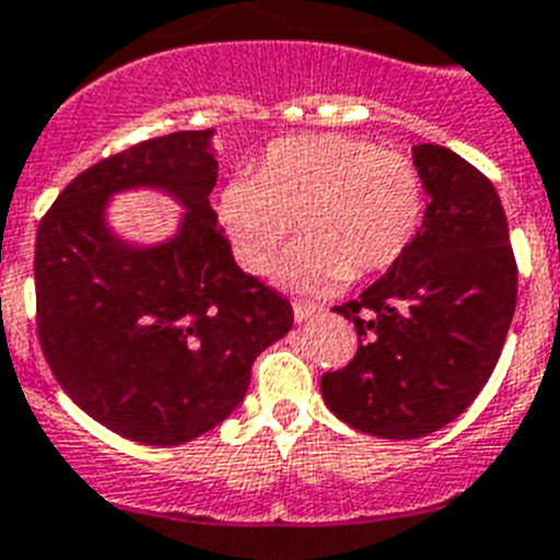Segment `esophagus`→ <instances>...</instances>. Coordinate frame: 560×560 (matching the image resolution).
Listing matches in <instances>:
<instances>
[{"mask_svg":"<svg viewBox=\"0 0 560 560\" xmlns=\"http://www.w3.org/2000/svg\"><path fill=\"white\" fill-rule=\"evenodd\" d=\"M322 314V307L314 305V302H305V300H296L294 302V319L296 322H307L314 319V316Z\"/></svg>","mask_w":560,"mask_h":560,"instance_id":"obj_1","label":"esophagus"}]
</instances>
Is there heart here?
Masks as SVG:
<instances>
[{
	"label": "heart",
	"instance_id": "heart-1",
	"mask_svg": "<svg viewBox=\"0 0 560 560\" xmlns=\"http://www.w3.org/2000/svg\"><path fill=\"white\" fill-rule=\"evenodd\" d=\"M219 217L241 266L266 275L291 224L302 235L283 277L302 289H338L397 264L424 219L417 163L350 136H300L271 143L249 179H233Z\"/></svg>",
	"mask_w": 560,
	"mask_h": 560
}]
</instances>
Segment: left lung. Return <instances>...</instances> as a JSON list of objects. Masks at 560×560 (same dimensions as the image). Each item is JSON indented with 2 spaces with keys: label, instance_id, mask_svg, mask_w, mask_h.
Returning a JSON list of instances; mask_svg holds the SVG:
<instances>
[{
  "label": "left lung",
  "instance_id": "obj_1",
  "mask_svg": "<svg viewBox=\"0 0 560 560\" xmlns=\"http://www.w3.org/2000/svg\"><path fill=\"white\" fill-rule=\"evenodd\" d=\"M422 228L358 300L332 311L358 352L322 377L341 422L381 439H419L460 417L500 361L516 307V260L489 177L447 147L419 143Z\"/></svg>",
  "mask_w": 560,
  "mask_h": 560
}]
</instances>
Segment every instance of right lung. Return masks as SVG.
Returning a JSON list of instances; mask_svg holds the SVG:
<instances>
[{"label": "right lung", "instance_id": "obj_1", "mask_svg": "<svg viewBox=\"0 0 560 560\" xmlns=\"http://www.w3.org/2000/svg\"><path fill=\"white\" fill-rule=\"evenodd\" d=\"M217 130H179L94 163L35 238L38 338L60 388L141 444L174 447L233 413L255 358L294 325L291 305L238 269L219 228ZM158 190L187 213L168 240L109 228L116 192Z\"/></svg>", "mask_w": 560, "mask_h": 560}]
</instances>
